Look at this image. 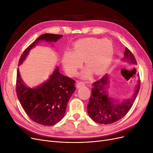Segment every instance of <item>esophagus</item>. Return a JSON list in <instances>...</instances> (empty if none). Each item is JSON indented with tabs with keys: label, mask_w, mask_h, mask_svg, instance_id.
Instances as JSON below:
<instances>
[{
	"label": "esophagus",
	"mask_w": 153,
	"mask_h": 153,
	"mask_svg": "<svg viewBox=\"0 0 153 153\" xmlns=\"http://www.w3.org/2000/svg\"><path fill=\"white\" fill-rule=\"evenodd\" d=\"M85 85V84L84 82H77L76 84V87L77 88H80L81 87H83Z\"/></svg>",
	"instance_id": "obj_1"
}]
</instances>
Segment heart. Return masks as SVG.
I'll list each match as a JSON object with an SVG mask.
<instances>
[{"label": "heart", "mask_w": 153, "mask_h": 153, "mask_svg": "<svg viewBox=\"0 0 153 153\" xmlns=\"http://www.w3.org/2000/svg\"><path fill=\"white\" fill-rule=\"evenodd\" d=\"M114 46L108 39L87 38L76 41L71 51L62 57V65L68 75L75 76L84 60L87 66L80 73L82 78H90L94 72L97 75L108 69L114 57Z\"/></svg>", "instance_id": "b5f03b06"}]
</instances>
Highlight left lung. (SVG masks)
Here are the masks:
<instances>
[{
    "label": "left lung",
    "instance_id": "8db88e82",
    "mask_svg": "<svg viewBox=\"0 0 153 153\" xmlns=\"http://www.w3.org/2000/svg\"><path fill=\"white\" fill-rule=\"evenodd\" d=\"M123 61L137 64L135 57L128 48L125 49ZM108 84L109 76L107 75L92 84V93L87 108L89 117L97 123L108 124L122 119L131 108L140 87V81L138 80L132 98L119 103L108 96Z\"/></svg>",
    "mask_w": 153,
    "mask_h": 153
}]
</instances>
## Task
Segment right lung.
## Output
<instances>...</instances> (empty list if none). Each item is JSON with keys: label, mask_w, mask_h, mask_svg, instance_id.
Masks as SVG:
<instances>
[{"label": "right lung", "mask_w": 153, "mask_h": 153, "mask_svg": "<svg viewBox=\"0 0 153 153\" xmlns=\"http://www.w3.org/2000/svg\"><path fill=\"white\" fill-rule=\"evenodd\" d=\"M62 35L44 34L27 47L19 60L18 65L24 61L30 50L39 42H56ZM75 81L60 73L58 67L47 81L35 88L27 86L17 70L16 91L22 106L30 119L44 126H52L64 117L70 97L75 92Z\"/></svg>", "instance_id": "add662e5"}]
</instances>
